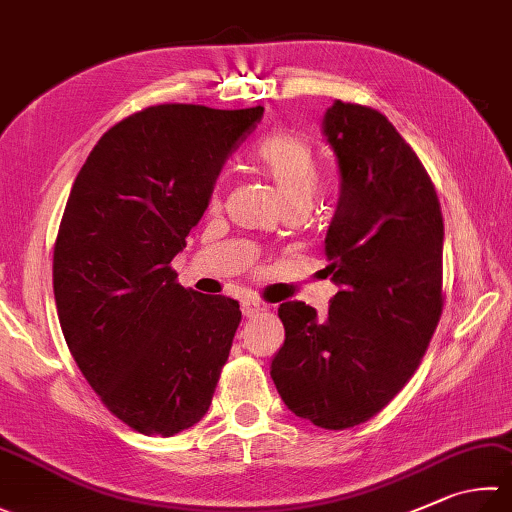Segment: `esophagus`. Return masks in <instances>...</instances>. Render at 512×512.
Masks as SVG:
<instances>
[{
    "instance_id": "1",
    "label": "esophagus",
    "mask_w": 512,
    "mask_h": 512,
    "mask_svg": "<svg viewBox=\"0 0 512 512\" xmlns=\"http://www.w3.org/2000/svg\"><path fill=\"white\" fill-rule=\"evenodd\" d=\"M263 310H265V307L260 305V303H256V301H252V298H247V301L240 303V312H243V316H247V318H252V316L263 312Z\"/></svg>"
}]
</instances>
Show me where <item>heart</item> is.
Masks as SVG:
<instances>
[{"label":"heart","instance_id":"b5f03b06","mask_svg":"<svg viewBox=\"0 0 512 512\" xmlns=\"http://www.w3.org/2000/svg\"><path fill=\"white\" fill-rule=\"evenodd\" d=\"M256 165L272 182L283 207H310L318 189V162L312 144L294 133H272L256 149ZM220 205V191L211 194V209Z\"/></svg>","mask_w":512,"mask_h":512}]
</instances>
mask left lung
I'll use <instances>...</instances> for the list:
<instances>
[{
    "label": "left lung",
    "instance_id": "1",
    "mask_svg": "<svg viewBox=\"0 0 512 512\" xmlns=\"http://www.w3.org/2000/svg\"><path fill=\"white\" fill-rule=\"evenodd\" d=\"M323 136L341 189L325 236L339 292L325 318L278 307L285 343L274 385L296 417L325 430L372 419L417 370L441 316L443 218L426 169L383 113L334 100Z\"/></svg>",
    "mask_w": 512,
    "mask_h": 512
}]
</instances>
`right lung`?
<instances>
[{
  "label": "right lung",
  "instance_id": "1",
  "mask_svg": "<svg viewBox=\"0 0 512 512\" xmlns=\"http://www.w3.org/2000/svg\"><path fill=\"white\" fill-rule=\"evenodd\" d=\"M263 111L149 106L106 131L73 182L53 252L57 316L84 379L142 435H178L214 397L238 301L185 289L169 263Z\"/></svg>",
  "mask_w": 512,
  "mask_h": 512
}]
</instances>
